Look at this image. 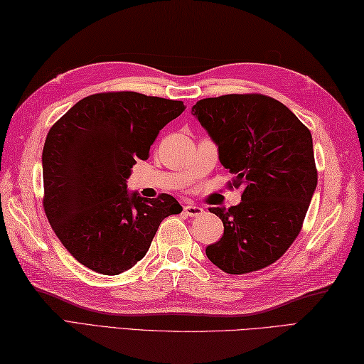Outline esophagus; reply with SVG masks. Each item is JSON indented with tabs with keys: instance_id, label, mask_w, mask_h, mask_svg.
<instances>
[{
	"instance_id": "esophagus-1",
	"label": "esophagus",
	"mask_w": 364,
	"mask_h": 364,
	"mask_svg": "<svg viewBox=\"0 0 364 364\" xmlns=\"http://www.w3.org/2000/svg\"><path fill=\"white\" fill-rule=\"evenodd\" d=\"M184 214L189 215V218H196V215L203 214V208H200L197 205H186L184 206Z\"/></svg>"
}]
</instances>
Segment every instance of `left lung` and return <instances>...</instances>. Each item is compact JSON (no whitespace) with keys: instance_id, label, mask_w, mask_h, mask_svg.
Segmentation results:
<instances>
[{"instance_id":"8db88e82","label":"left lung","mask_w":364,"mask_h":364,"mask_svg":"<svg viewBox=\"0 0 364 364\" xmlns=\"http://www.w3.org/2000/svg\"><path fill=\"white\" fill-rule=\"evenodd\" d=\"M191 114L218 145L233 186H244L239 205L210 208L223 235L206 247L208 259L233 275L272 264L300 233L318 186L310 129L258 94L200 100Z\"/></svg>"}]
</instances>
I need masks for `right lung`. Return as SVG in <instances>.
I'll use <instances>...</instances> for the list:
<instances>
[{
    "instance_id": "obj_1",
    "label": "right lung",
    "mask_w": 364,
    "mask_h": 364,
    "mask_svg": "<svg viewBox=\"0 0 364 364\" xmlns=\"http://www.w3.org/2000/svg\"><path fill=\"white\" fill-rule=\"evenodd\" d=\"M184 109L183 102L109 92L80 100L51 127L42 153L45 214L82 266L125 272L149 252L161 222L183 211L168 194L129 192L127 180Z\"/></svg>"
}]
</instances>
